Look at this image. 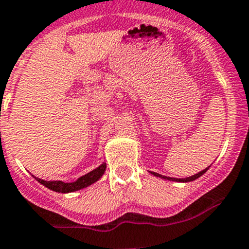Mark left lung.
Listing matches in <instances>:
<instances>
[{"label": "left lung", "mask_w": 249, "mask_h": 249, "mask_svg": "<svg viewBox=\"0 0 249 249\" xmlns=\"http://www.w3.org/2000/svg\"><path fill=\"white\" fill-rule=\"evenodd\" d=\"M207 170H208V169L203 170V171L198 172V174L193 175V176H191V177H186V178H174V177H166V176H162V175L156 174V172H151V174H153L154 176L161 177V178H165V179H170V181H176V182H191V181H194V179H197L198 177L202 176L203 174H205V172H207Z\"/></svg>", "instance_id": "left-lung-1"}]
</instances>
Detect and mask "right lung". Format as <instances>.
Wrapping results in <instances>:
<instances>
[{"instance_id": "1", "label": "right lung", "mask_w": 249, "mask_h": 249, "mask_svg": "<svg viewBox=\"0 0 249 249\" xmlns=\"http://www.w3.org/2000/svg\"><path fill=\"white\" fill-rule=\"evenodd\" d=\"M105 170L106 164H101L98 169L93 170L91 172L79 177L77 181L71 182V183H66V182L62 181H44V179L37 178V177H35V178H36L42 186L47 187V188L51 189V191L60 192V193H70V192L79 191V189L85 188V187L93 184L94 182H96L101 176H103Z\"/></svg>"}]
</instances>
